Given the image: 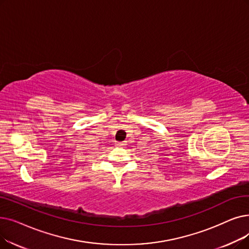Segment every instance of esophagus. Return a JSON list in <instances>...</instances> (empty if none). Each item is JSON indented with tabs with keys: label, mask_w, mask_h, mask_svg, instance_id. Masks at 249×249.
I'll use <instances>...</instances> for the list:
<instances>
[{
	"label": "esophagus",
	"mask_w": 249,
	"mask_h": 249,
	"mask_svg": "<svg viewBox=\"0 0 249 249\" xmlns=\"http://www.w3.org/2000/svg\"><path fill=\"white\" fill-rule=\"evenodd\" d=\"M123 143H124V142H116V145H118V146H122V145H124Z\"/></svg>",
	"instance_id": "1"
}]
</instances>
